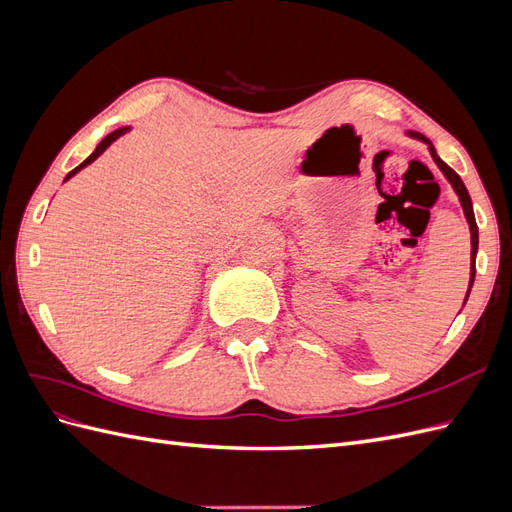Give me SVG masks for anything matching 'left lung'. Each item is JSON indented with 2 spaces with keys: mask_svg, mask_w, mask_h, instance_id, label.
I'll list each match as a JSON object with an SVG mask.
<instances>
[{
  "mask_svg": "<svg viewBox=\"0 0 512 512\" xmlns=\"http://www.w3.org/2000/svg\"><path fill=\"white\" fill-rule=\"evenodd\" d=\"M410 136H416V138H421V141H425L427 145H429V151H431V158H433V162H436L438 166H440V170L442 173L446 175V179L451 181V185L455 188V192H457V196H459V200H461V207H463V211H466V218H468V224H470V232H472V265H470V288H472V284H474V275H476V252H478V226H476V220H474V209H472V200H470V194H468V188L466 185H463V181H461V177L455 173V170L448 166L446 162H442L440 160V156L436 153V149H433V145L427 141V138L423 136V134H418V132H410ZM468 294H470V290H468ZM468 294H466V301H468Z\"/></svg>",
  "mask_w": 512,
  "mask_h": 512,
  "instance_id": "1",
  "label": "left lung"
}]
</instances>
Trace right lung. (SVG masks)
I'll return each mask as SVG.
<instances>
[{
    "label": "right lung",
    "instance_id": "1",
    "mask_svg": "<svg viewBox=\"0 0 512 512\" xmlns=\"http://www.w3.org/2000/svg\"><path fill=\"white\" fill-rule=\"evenodd\" d=\"M126 130H128V128H121V130H115V132H111V134H108L106 138H102V143H100V145L96 147V151H94V153H91V156H89V158H87V160H85L83 164H79V166H76L74 170H70V173H68V177H66V181H68V179H70L72 175H76V173H79V170H81L83 166H87V164H91V162H94V160H96V158L100 156V153H102V151H104V149H106L108 145H111L113 141H117V138H119V136H121L123 132H126Z\"/></svg>",
    "mask_w": 512,
    "mask_h": 512
}]
</instances>
